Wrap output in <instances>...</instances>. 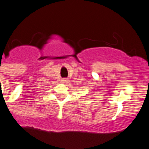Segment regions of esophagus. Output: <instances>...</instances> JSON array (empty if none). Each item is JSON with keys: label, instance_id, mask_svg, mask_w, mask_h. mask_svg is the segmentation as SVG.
Masks as SVG:
<instances>
[{"label": "esophagus", "instance_id": "esophagus-1", "mask_svg": "<svg viewBox=\"0 0 149 149\" xmlns=\"http://www.w3.org/2000/svg\"><path fill=\"white\" fill-rule=\"evenodd\" d=\"M62 82H63V83H65V82H67V81H68V79H65V78H64V79H62Z\"/></svg>", "mask_w": 149, "mask_h": 149}]
</instances>
